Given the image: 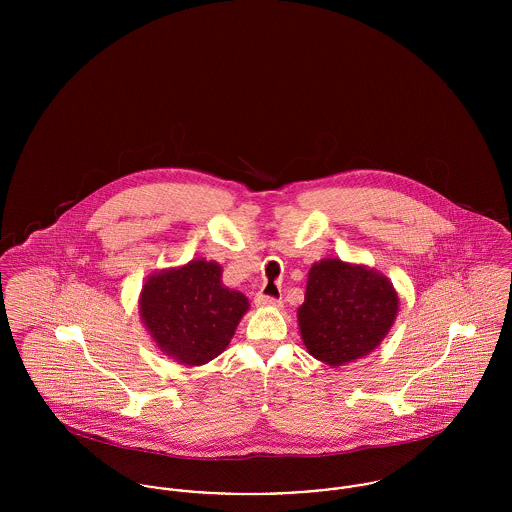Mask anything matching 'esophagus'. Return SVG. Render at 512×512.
I'll return each mask as SVG.
<instances>
[{
	"label": "esophagus",
	"instance_id": "34e87169",
	"mask_svg": "<svg viewBox=\"0 0 512 512\" xmlns=\"http://www.w3.org/2000/svg\"><path fill=\"white\" fill-rule=\"evenodd\" d=\"M254 301H256L258 307H274V309L282 307V299H276V297H270V295H264V293H258Z\"/></svg>",
	"mask_w": 512,
	"mask_h": 512
}]
</instances>
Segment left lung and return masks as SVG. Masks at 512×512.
Wrapping results in <instances>:
<instances>
[{
	"label": "left lung",
	"mask_w": 512,
	"mask_h": 512,
	"mask_svg": "<svg viewBox=\"0 0 512 512\" xmlns=\"http://www.w3.org/2000/svg\"><path fill=\"white\" fill-rule=\"evenodd\" d=\"M396 315L398 292L384 274L365 264L323 258L309 268L297 323L311 357L343 366L370 355Z\"/></svg>",
	"instance_id": "1"
}]
</instances>
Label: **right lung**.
<instances>
[{"label": "right lung", "instance_id": "obj_1", "mask_svg": "<svg viewBox=\"0 0 512 512\" xmlns=\"http://www.w3.org/2000/svg\"><path fill=\"white\" fill-rule=\"evenodd\" d=\"M138 303L157 349L187 366L217 359L250 309L244 293L222 284L219 262L205 258L147 276Z\"/></svg>", "mask_w": 512, "mask_h": 512}]
</instances>
